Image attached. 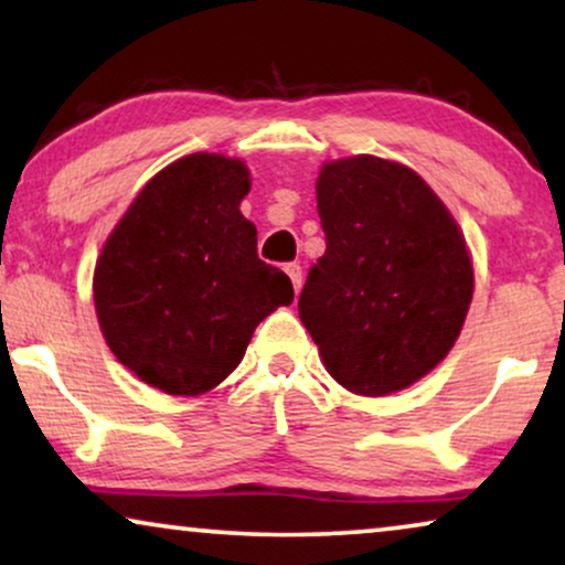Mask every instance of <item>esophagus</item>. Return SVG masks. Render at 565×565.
Listing matches in <instances>:
<instances>
[{
  "label": "esophagus",
  "instance_id": "obj_1",
  "mask_svg": "<svg viewBox=\"0 0 565 565\" xmlns=\"http://www.w3.org/2000/svg\"><path fill=\"white\" fill-rule=\"evenodd\" d=\"M285 273H288V277L292 280V288H296V292H300V285H303V269H300L298 262L285 265Z\"/></svg>",
  "mask_w": 565,
  "mask_h": 565
}]
</instances>
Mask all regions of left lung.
<instances>
[{"instance_id": "1", "label": "left lung", "mask_w": 565, "mask_h": 565, "mask_svg": "<svg viewBox=\"0 0 565 565\" xmlns=\"http://www.w3.org/2000/svg\"><path fill=\"white\" fill-rule=\"evenodd\" d=\"M316 203L327 252L306 277L300 321L347 391H404L460 337L473 298L466 238L414 169L370 153L323 164Z\"/></svg>"}]
</instances>
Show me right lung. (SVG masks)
Returning <instances> with one entry per match:
<instances>
[{
	"mask_svg": "<svg viewBox=\"0 0 565 565\" xmlns=\"http://www.w3.org/2000/svg\"><path fill=\"white\" fill-rule=\"evenodd\" d=\"M244 161L190 153L146 182L95 267V308L122 365L172 396H200L242 362L290 277L257 257V228L238 205Z\"/></svg>",
	"mask_w": 565,
	"mask_h": 565,
	"instance_id": "right-lung-1",
	"label": "right lung"
}]
</instances>
